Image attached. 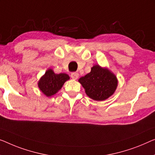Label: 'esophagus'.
I'll list each match as a JSON object with an SVG mask.
<instances>
[{
    "label": "esophagus",
    "instance_id": "esophagus-1",
    "mask_svg": "<svg viewBox=\"0 0 155 155\" xmlns=\"http://www.w3.org/2000/svg\"><path fill=\"white\" fill-rule=\"evenodd\" d=\"M78 76H79V74H78V73H77V72H72L71 74V78H73V79H74V80L77 79V78H78Z\"/></svg>",
    "mask_w": 155,
    "mask_h": 155
}]
</instances>
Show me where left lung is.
Instances as JSON below:
<instances>
[{"mask_svg":"<svg viewBox=\"0 0 155 155\" xmlns=\"http://www.w3.org/2000/svg\"><path fill=\"white\" fill-rule=\"evenodd\" d=\"M90 98L104 101L112 96L118 84L117 78L111 71L99 64H94L91 72L78 79Z\"/></svg>","mask_w":155,"mask_h":155,"instance_id":"8db88e82","label":"left lung"}]
</instances>
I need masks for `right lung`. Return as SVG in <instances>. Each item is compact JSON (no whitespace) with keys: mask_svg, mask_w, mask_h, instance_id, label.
Returning <instances> with one entry per match:
<instances>
[{"mask_svg":"<svg viewBox=\"0 0 155 155\" xmlns=\"http://www.w3.org/2000/svg\"><path fill=\"white\" fill-rule=\"evenodd\" d=\"M69 79L70 77L67 74H55L52 69L49 68L39 80L38 85L40 91L48 97L56 94Z\"/></svg>","mask_w":155,"mask_h":155,"instance_id":"add662e5","label":"right lung"}]
</instances>
